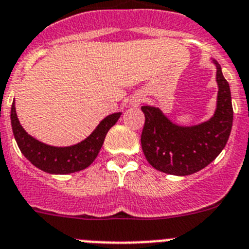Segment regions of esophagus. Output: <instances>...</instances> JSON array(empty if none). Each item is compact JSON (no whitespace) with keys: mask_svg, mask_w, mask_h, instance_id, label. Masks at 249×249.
<instances>
[{"mask_svg":"<svg viewBox=\"0 0 249 249\" xmlns=\"http://www.w3.org/2000/svg\"><path fill=\"white\" fill-rule=\"evenodd\" d=\"M142 101H143V97H142V96H140V94H138V96H135V97H132L131 103H132V105H133V106H138L141 102H142Z\"/></svg>","mask_w":249,"mask_h":249,"instance_id":"esophagus-1","label":"esophagus"}]
</instances>
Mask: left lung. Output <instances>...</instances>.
<instances>
[{"label": "left lung", "instance_id": "8db88e82", "mask_svg": "<svg viewBox=\"0 0 249 249\" xmlns=\"http://www.w3.org/2000/svg\"><path fill=\"white\" fill-rule=\"evenodd\" d=\"M218 85L217 105L212 117L195 126H179L158 107L142 106L144 126L141 136L142 149L148 163L163 173L188 176L198 172L226 147L233 123L230 85L219 63L212 59Z\"/></svg>", "mask_w": 249, "mask_h": 249}]
</instances>
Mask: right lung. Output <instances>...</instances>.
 I'll return each instance as SVG.
<instances>
[{"instance_id":"right-lung-1","label":"right lung","mask_w":249,"mask_h":249,"mask_svg":"<svg viewBox=\"0 0 249 249\" xmlns=\"http://www.w3.org/2000/svg\"><path fill=\"white\" fill-rule=\"evenodd\" d=\"M121 114L116 112L107 116L89 137L67 147L50 146L28 135L17 118L15 101L11 107V124L19 151L35 167L51 175H68L87 168L96 160L107 132L116 124Z\"/></svg>"}]
</instances>
